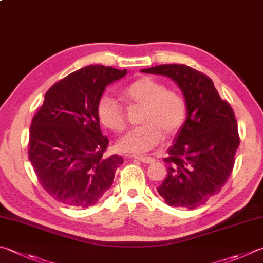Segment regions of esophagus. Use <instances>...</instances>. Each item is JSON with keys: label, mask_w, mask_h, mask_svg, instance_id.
Here are the masks:
<instances>
[{"label": "esophagus", "mask_w": 263, "mask_h": 263, "mask_svg": "<svg viewBox=\"0 0 263 263\" xmlns=\"http://www.w3.org/2000/svg\"><path fill=\"white\" fill-rule=\"evenodd\" d=\"M130 157H132V158H134V159L140 160V162L144 163V164H153V163L155 162V159H154V158H151V157H145V156H130Z\"/></svg>", "instance_id": "1"}]
</instances>
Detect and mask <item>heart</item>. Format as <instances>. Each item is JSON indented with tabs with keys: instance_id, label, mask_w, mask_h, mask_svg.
<instances>
[{
	"instance_id": "obj_1",
	"label": "heart",
	"mask_w": 263,
	"mask_h": 263,
	"mask_svg": "<svg viewBox=\"0 0 263 263\" xmlns=\"http://www.w3.org/2000/svg\"><path fill=\"white\" fill-rule=\"evenodd\" d=\"M123 98L129 103L143 106L142 126L132 129L119 141V149L126 153L143 154L157 146L165 135L180 130L186 120L185 98L176 90H170L162 82L142 77L123 90ZM97 114L106 128L121 133L127 127L126 113L120 101L104 95L97 104Z\"/></svg>"
}]
</instances>
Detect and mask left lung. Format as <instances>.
<instances>
[{"label": "left lung", "mask_w": 263, "mask_h": 263, "mask_svg": "<svg viewBox=\"0 0 263 263\" xmlns=\"http://www.w3.org/2000/svg\"><path fill=\"white\" fill-rule=\"evenodd\" d=\"M142 72L170 77L185 97L187 119L164 158L167 177L157 192L168 205L195 209L218 194L231 176L240 143L234 112L208 76L186 64Z\"/></svg>", "instance_id": "8db88e82"}]
</instances>
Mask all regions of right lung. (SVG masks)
Returning <instances> with one entry per match:
<instances>
[{
    "label": "right lung",
    "mask_w": 263,
    "mask_h": 263,
    "mask_svg": "<svg viewBox=\"0 0 263 263\" xmlns=\"http://www.w3.org/2000/svg\"><path fill=\"white\" fill-rule=\"evenodd\" d=\"M127 69L87 66L55 83L32 119L29 158L39 182L55 201L89 208L112 186L123 164L121 156L106 157L97 104L106 86L126 76Z\"/></svg>",
    "instance_id": "1"
}]
</instances>
